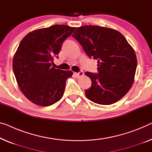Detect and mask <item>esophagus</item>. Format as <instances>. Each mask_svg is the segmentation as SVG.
Here are the masks:
<instances>
[{"instance_id":"esophagus-1","label":"esophagus","mask_w":152,"mask_h":152,"mask_svg":"<svg viewBox=\"0 0 152 152\" xmlns=\"http://www.w3.org/2000/svg\"><path fill=\"white\" fill-rule=\"evenodd\" d=\"M77 78H80V77H82L84 76V72L83 71H80L78 73H74Z\"/></svg>"}]
</instances>
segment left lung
Segmentation results:
<instances>
[{
	"label": "left lung",
	"instance_id": "8db88e82",
	"mask_svg": "<svg viewBox=\"0 0 152 152\" xmlns=\"http://www.w3.org/2000/svg\"><path fill=\"white\" fill-rule=\"evenodd\" d=\"M72 36L89 57L98 60V74L85 72L91 80L87 98L102 105L119 101L134 81L137 59L133 48L121 33L107 27L83 26Z\"/></svg>",
	"mask_w": 152,
	"mask_h": 152
}]
</instances>
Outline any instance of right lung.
Segmentation results:
<instances>
[{
    "label": "right lung",
    "instance_id": "1",
    "mask_svg": "<svg viewBox=\"0 0 152 152\" xmlns=\"http://www.w3.org/2000/svg\"><path fill=\"white\" fill-rule=\"evenodd\" d=\"M76 27L54 25L33 31L24 37L13 58V70L18 87L26 98L41 106L53 105L62 98L71 70L52 67L62 43Z\"/></svg>",
    "mask_w": 152,
    "mask_h": 152
}]
</instances>
